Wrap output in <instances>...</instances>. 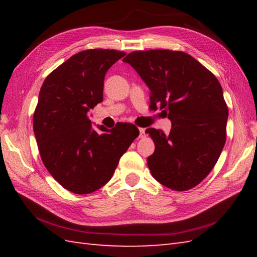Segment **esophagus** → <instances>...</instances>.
Returning <instances> with one entry per match:
<instances>
[{
    "instance_id": "1",
    "label": "esophagus",
    "mask_w": 257,
    "mask_h": 257,
    "mask_svg": "<svg viewBox=\"0 0 257 257\" xmlns=\"http://www.w3.org/2000/svg\"><path fill=\"white\" fill-rule=\"evenodd\" d=\"M139 138H146V132L143 128L139 129Z\"/></svg>"
}]
</instances>
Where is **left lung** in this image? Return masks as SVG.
Here are the masks:
<instances>
[{"label": "left lung", "mask_w": 257, "mask_h": 257, "mask_svg": "<svg viewBox=\"0 0 257 257\" xmlns=\"http://www.w3.org/2000/svg\"><path fill=\"white\" fill-rule=\"evenodd\" d=\"M150 89V109L171 120L166 135L148 128L155 152L147 159L158 182L188 191L207 177L226 140L227 105L219 80L209 69L181 51H135L123 58Z\"/></svg>", "instance_id": "obj_1"}]
</instances>
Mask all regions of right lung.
Instances as JSON below:
<instances>
[{
	"instance_id": "1",
	"label": "right lung",
	"mask_w": 257,
	"mask_h": 257,
	"mask_svg": "<svg viewBox=\"0 0 257 257\" xmlns=\"http://www.w3.org/2000/svg\"><path fill=\"white\" fill-rule=\"evenodd\" d=\"M125 53L94 48L75 54L43 83L33 114L42 161L70 192L88 194L103 187L139 130L133 123L91 129L88 111L102 101L107 70Z\"/></svg>"
}]
</instances>
